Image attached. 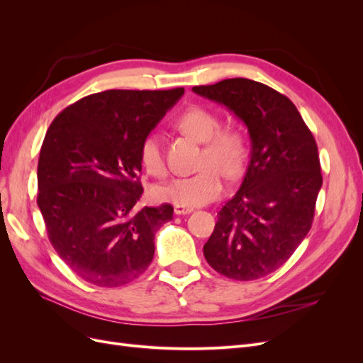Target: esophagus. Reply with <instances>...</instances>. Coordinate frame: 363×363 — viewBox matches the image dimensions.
I'll return each mask as SVG.
<instances>
[{
  "instance_id": "esophagus-1",
  "label": "esophagus",
  "mask_w": 363,
  "mask_h": 363,
  "mask_svg": "<svg viewBox=\"0 0 363 363\" xmlns=\"http://www.w3.org/2000/svg\"><path fill=\"white\" fill-rule=\"evenodd\" d=\"M194 212L192 207H186V206H174V213L175 215H189Z\"/></svg>"
}]
</instances>
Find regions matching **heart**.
<instances>
[{
  "label": "heart",
  "instance_id": "1",
  "mask_svg": "<svg viewBox=\"0 0 363 363\" xmlns=\"http://www.w3.org/2000/svg\"><path fill=\"white\" fill-rule=\"evenodd\" d=\"M179 125L184 133L199 142H204L200 160V168L203 169L189 177H179L156 186L155 196L175 206H204L223 195L225 189L223 174L228 179H236L244 171L247 140L236 128H221L219 116L200 106H192L184 111L179 118ZM139 159L148 174L156 177L167 174L162 142L157 133H150L142 140Z\"/></svg>",
  "mask_w": 363,
  "mask_h": 363
}]
</instances>
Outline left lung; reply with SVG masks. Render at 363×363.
<instances>
[{
    "label": "left lung",
    "mask_w": 363,
    "mask_h": 363,
    "mask_svg": "<svg viewBox=\"0 0 363 363\" xmlns=\"http://www.w3.org/2000/svg\"><path fill=\"white\" fill-rule=\"evenodd\" d=\"M192 91L235 113L251 144L242 184L219 211L204 257L228 279L265 277L294 255L312 227L323 186L316 142L289 98L267 84L227 79Z\"/></svg>",
    "instance_id": "1"
}]
</instances>
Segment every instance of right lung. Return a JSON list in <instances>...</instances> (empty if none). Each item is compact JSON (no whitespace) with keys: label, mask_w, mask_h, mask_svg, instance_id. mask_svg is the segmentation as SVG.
<instances>
[{"label":"right lung","mask_w":363,"mask_h":363,"mask_svg":"<svg viewBox=\"0 0 363 363\" xmlns=\"http://www.w3.org/2000/svg\"><path fill=\"white\" fill-rule=\"evenodd\" d=\"M183 94L104 91L51 123L38 163V206L54 250L82 280L116 288L150 267L156 232L174 208H136L144 192L139 148Z\"/></svg>","instance_id":"1"}]
</instances>
